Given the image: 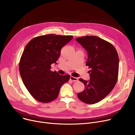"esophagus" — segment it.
I'll use <instances>...</instances> for the list:
<instances>
[{
  "label": "esophagus",
  "instance_id": "esophagus-1",
  "mask_svg": "<svg viewBox=\"0 0 135 135\" xmlns=\"http://www.w3.org/2000/svg\"><path fill=\"white\" fill-rule=\"evenodd\" d=\"M70 80L72 81H78V79L75 77H74L73 76H71L70 77Z\"/></svg>",
  "mask_w": 135,
  "mask_h": 135
}]
</instances>
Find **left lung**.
<instances>
[{"instance_id":"left-lung-1","label":"left lung","mask_w":135,"mask_h":135,"mask_svg":"<svg viewBox=\"0 0 135 135\" xmlns=\"http://www.w3.org/2000/svg\"><path fill=\"white\" fill-rule=\"evenodd\" d=\"M76 40L87 51L86 66L90 69L89 81L79 79L85 89L77 96L84 103L95 104L107 96L115 85L119 72L118 55L111 43L98 37H82Z\"/></svg>"}]
</instances>
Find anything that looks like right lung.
Returning a JSON list of instances; mask_svg holds the SVG:
<instances>
[{
	"instance_id": "add662e5",
	"label": "right lung",
	"mask_w": 135,
	"mask_h": 135,
	"mask_svg": "<svg viewBox=\"0 0 135 135\" xmlns=\"http://www.w3.org/2000/svg\"><path fill=\"white\" fill-rule=\"evenodd\" d=\"M72 35L46 34L34 38L26 46L21 57L19 70L28 92L39 102L48 103L59 96L62 85L70 75L50 70L56 63L62 47L73 39Z\"/></svg>"
}]
</instances>
